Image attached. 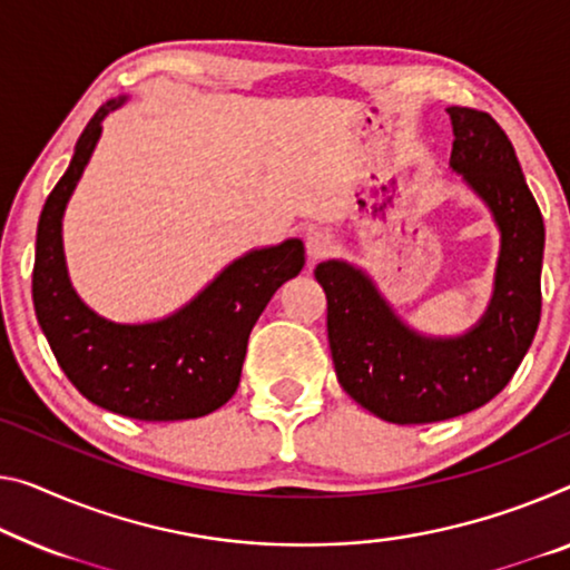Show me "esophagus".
I'll list each match as a JSON object with an SVG mask.
<instances>
[{"instance_id": "34e87169", "label": "esophagus", "mask_w": 570, "mask_h": 570, "mask_svg": "<svg viewBox=\"0 0 570 570\" xmlns=\"http://www.w3.org/2000/svg\"><path fill=\"white\" fill-rule=\"evenodd\" d=\"M305 249H308L311 262L328 257L331 252H334V236L323 229H315L308 234V239H305Z\"/></svg>"}]
</instances>
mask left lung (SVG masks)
Listing matches in <instances>:
<instances>
[{
	"mask_svg": "<svg viewBox=\"0 0 570 570\" xmlns=\"http://www.w3.org/2000/svg\"><path fill=\"white\" fill-rule=\"evenodd\" d=\"M451 168L492 208L502 232L494 297L461 338H425L402 323L370 277L346 262H321L328 344L348 395L397 425L471 413L504 390L535 338L546 226L514 147L487 111L449 107Z\"/></svg>",
	"mask_w": 570,
	"mask_h": 570,
	"instance_id": "8db88e82",
	"label": "left lung"
}]
</instances>
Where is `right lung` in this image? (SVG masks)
Here are the masks:
<instances>
[{
  "mask_svg": "<svg viewBox=\"0 0 570 570\" xmlns=\"http://www.w3.org/2000/svg\"><path fill=\"white\" fill-rule=\"evenodd\" d=\"M119 101H107L78 137L73 160L50 190L38 222L32 267L35 315L60 370L94 405L111 413L168 423L214 413L239 387L252 328L269 297L305 265L301 239L236 259L170 318L142 326L104 321L68 283L60 218Z\"/></svg>",
  "mask_w": 570,
  "mask_h": 570,
  "instance_id": "right-lung-1",
  "label": "right lung"
}]
</instances>
